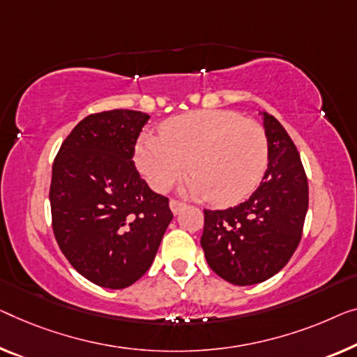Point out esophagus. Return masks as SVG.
Here are the masks:
<instances>
[{
  "instance_id": "34e87169",
  "label": "esophagus",
  "mask_w": 357,
  "mask_h": 357,
  "mask_svg": "<svg viewBox=\"0 0 357 357\" xmlns=\"http://www.w3.org/2000/svg\"><path fill=\"white\" fill-rule=\"evenodd\" d=\"M185 206V204L184 202H181V200H176V199H172L169 200V208H172V211L174 213V215H178V213L183 210Z\"/></svg>"
}]
</instances>
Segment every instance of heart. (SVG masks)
Segmentation results:
<instances>
[{
  "mask_svg": "<svg viewBox=\"0 0 357 357\" xmlns=\"http://www.w3.org/2000/svg\"><path fill=\"white\" fill-rule=\"evenodd\" d=\"M268 136L257 120L231 110H200L168 121L162 137L144 135L136 163L157 192H167L185 172V189L216 205L245 199L268 167Z\"/></svg>",
  "mask_w": 357,
  "mask_h": 357,
  "instance_id": "b5f03b06",
  "label": "heart"
}]
</instances>
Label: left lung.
I'll use <instances>...</instances> for the list:
<instances>
[{"label": "left lung", "mask_w": 357, "mask_h": 357, "mask_svg": "<svg viewBox=\"0 0 357 357\" xmlns=\"http://www.w3.org/2000/svg\"><path fill=\"white\" fill-rule=\"evenodd\" d=\"M269 163L248 200L226 210H204L200 245L206 263L234 285L268 280L289 263L301 241L307 178L289 132L263 114Z\"/></svg>", "instance_id": "obj_1"}]
</instances>
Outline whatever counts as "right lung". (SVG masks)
Returning <instances> with one entry per match:
<instances>
[{
  "label": "right lung",
  "mask_w": 357,
  "mask_h": 357,
  "mask_svg": "<svg viewBox=\"0 0 357 357\" xmlns=\"http://www.w3.org/2000/svg\"><path fill=\"white\" fill-rule=\"evenodd\" d=\"M144 112L91 114L66 137L52 165V231L83 278L104 289L135 284L155 258L173 213L141 178L132 155Z\"/></svg>",
  "instance_id": "1"
}]
</instances>
